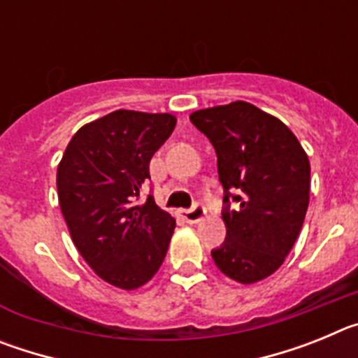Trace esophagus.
<instances>
[{"label": "esophagus", "instance_id": "esophagus-1", "mask_svg": "<svg viewBox=\"0 0 358 358\" xmlns=\"http://www.w3.org/2000/svg\"><path fill=\"white\" fill-rule=\"evenodd\" d=\"M182 218H185L186 222L194 224V222H199V220H202L204 218V215H206V210H204V206H202L201 202H195L194 206L189 208V210H182Z\"/></svg>", "mask_w": 358, "mask_h": 358}]
</instances>
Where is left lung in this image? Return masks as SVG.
<instances>
[{"mask_svg":"<svg viewBox=\"0 0 358 358\" xmlns=\"http://www.w3.org/2000/svg\"><path fill=\"white\" fill-rule=\"evenodd\" d=\"M217 152L224 188L226 240L215 265L238 283L280 268L292 249L310 199V163L285 123L248 102L195 110L189 116Z\"/></svg>","mask_w":358,"mask_h":358,"instance_id":"left-lung-1","label":"left lung"}]
</instances>
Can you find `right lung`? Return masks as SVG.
I'll list each match as a JSON object with an SVG mask.
<instances>
[{
    "label": "right lung",
    "instance_id": "add662e5",
    "mask_svg": "<svg viewBox=\"0 0 358 358\" xmlns=\"http://www.w3.org/2000/svg\"><path fill=\"white\" fill-rule=\"evenodd\" d=\"M176 127L172 115L115 110L87 123L66 147L57 192L73 243L110 285L132 290L159 271L176 220L140 189L154 152Z\"/></svg>",
    "mask_w": 358,
    "mask_h": 358
}]
</instances>
